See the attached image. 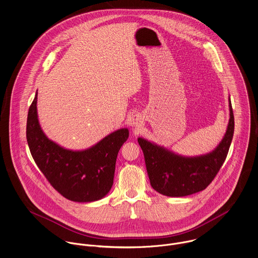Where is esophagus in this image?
Returning <instances> with one entry per match:
<instances>
[{"label": "esophagus", "mask_w": 258, "mask_h": 258, "mask_svg": "<svg viewBox=\"0 0 258 258\" xmlns=\"http://www.w3.org/2000/svg\"><path fill=\"white\" fill-rule=\"evenodd\" d=\"M143 123V118L142 115L140 114H136V115H133V116L131 117V124L133 126H136V127H140L142 126V124Z\"/></svg>", "instance_id": "obj_1"}]
</instances>
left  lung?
<instances>
[{"label": "left lung", "mask_w": 258, "mask_h": 258, "mask_svg": "<svg viewBox=\"0 0 258 258\" xmlns=\"http://www.w3.org/2000/svg\"><path fill=\"white\" fill-rule=\"evenodd\" d=\"M229 120L220 144L207 154L186 157L139 138L152 188L168 197H184L206 189L224 164L234 131V117L229 99Z\"/></svg>", "instance_id": "1"}]
</instances>
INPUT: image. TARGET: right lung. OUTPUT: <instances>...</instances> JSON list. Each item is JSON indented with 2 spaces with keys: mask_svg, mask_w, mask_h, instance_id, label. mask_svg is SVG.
Wrapping results in <instances>:
<instances>
[{
  "mask_svg": "<svg viewBox=\"0 0 258 258\" xmlns=\"http://www.w3.org/2000/svg\"><path fill=\"white\" fill-rule=\"evenodd\" d=\"M36 103L37 92L29 107L27 141L39 170L68 200L87 203L104 198L113 186L116 156L128 138V130H117L85 150L66 149L42 132Z\"/></svg>",
  "mask_w": 258,
  "mask_h": 258,
  "instance_id": "right-lung-1",
  "label": "right lung"
}]
</instances>
